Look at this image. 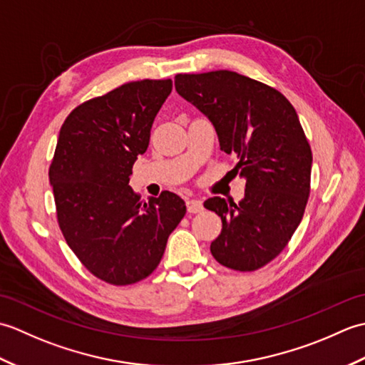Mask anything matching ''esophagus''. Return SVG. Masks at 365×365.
I'll return each instance as SVG.
<instances>
[{"mask_svg": "<svg viewBox=\"0 0 365 365\" xmlns=\"http://www.w3.org/2000/svg\"><path fill=\"white\" fill-rule=\"evenodd\" d=\"M187 210L190 213H200L204 210V205L199 199H188L187 200Z\"/></svg>", "mask_w": 365, "mask_h": 365, "instance_id": "esophagus-1", "label": "esophagus"}]
</instances>
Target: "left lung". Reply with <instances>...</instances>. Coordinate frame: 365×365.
I'll return each mask as SVG.
<instances>
[{
  "label": "left lung",
  "instance_id": "1",
  "mask_svg": "<svg viewBox=\"0 0 365 365\" xmlns=\"http://www.w3.org/2000/svg\"><path fill=\"white\" fill-rule=\"evenodd\" d=\"M175 91L213 123L246 180L238 204L220 196L204 202L222 221L213 257L237 271L262 268L289 243L311 191L312 152L298 114L279 91L230 71L180 73Z\"/></svg>",
  "mask_w": 365,
  "mask_h": 365
}]
</instances>
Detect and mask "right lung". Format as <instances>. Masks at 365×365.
Wrapping results in <instances>:
<instances>
[{"label": "right lung", "instance_id": "right-lung-1", "mask_svg": "<svg viewBox=\"0 0 365 365\" xmlns=\"http://www.w3.org/2000/svg\"><path fill=\"white\" fill-rule=\"evenodd\" d=\"M170 91V80L122 84L76 106L61 127L48 173L58 222L76 257L105 282L149 276L187 213L174 192L145 204L128 185Z\"/></svg>", "mask_w": 365, "mask_h": 365}]
</instances>
